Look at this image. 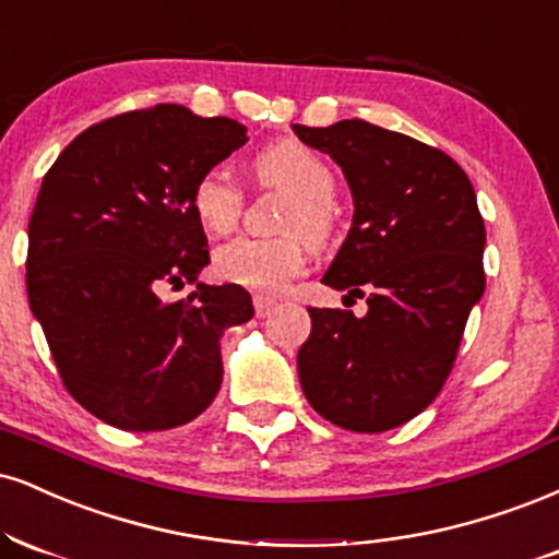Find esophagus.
<instances>
[{
	"label": "esophagus",
	"mask_w": 559,
	"mask_h": 559,
	"mask_svg": "<svg viewBox=\"0 0 559 559\" xmlns=\"http://www.w3.org/2000/svg\"><path fill=\"white\" fill-rule=\"evenodd\" d=\"M252 305H254V314H258V318H267V314L273 312L275 299H271V297H262V294H258V297L252 299Z\"/></svg>",
	"instance_id": "obj_1"
}]
</instances>
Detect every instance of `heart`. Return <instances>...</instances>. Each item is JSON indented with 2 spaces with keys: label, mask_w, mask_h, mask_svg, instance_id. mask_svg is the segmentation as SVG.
Wrapping results in <instances>:
<instances>
[{
  "label": "heart",
  "mask_w": 559,
  "mask_h": 559,
  "mask_svg": "<svg viewBox=\"0 0 559 559\" xmlns=\"http://www.w3.org/2000/svg\"><path fill=\"white\" fill-rule=\"evenodd\" d=\"M254 177L260 185L278 187L292 194L281 215L286 237L254 239L239 237L218 247L213 267L221 278L258 294H278L288 281L305 271V241L322 245L333 226L335 177L325 158L312 147L284 140L254 158ZM245 194L224 169H211L194 181L192 211L207 231L228 234L237 226Z\"/></svg>",
  "instance_id": "heart-1"
}]
</instances>
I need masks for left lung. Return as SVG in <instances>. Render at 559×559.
<instances>
[{
	"instance_id": "1",
	"label": "left lung",
	"mask_w": 559,
	"mask_h": 559,
	"mask_svg": "<svg viewBox=\"0 0 559 559\" xmlns=\"http://www.w3.org/2000/svg\"><path fill=\"white\" fill-rule=\"evenodd\" d=\"M341 166L354 218L322 284L367 297V314L309 307L299 382L322 419L385 432L421 414L484 294L487 231L466 171L437 147L361 119L292 124Z\"/></svg>"
}]
</instances>
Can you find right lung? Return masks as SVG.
Instances as JSON below:
<instances>
[{
    "label": "right lung",
    "mask_w": 559,
    "mask_h": 559,
    "mask_svg": "<svg viewBox=\"0 0 559 559\" xmlns=\"http://www.w3.org/2000/svg\"><path fill=\"white\" fill-rule=\"evenodd\" d=\"M237 119L177 104L87 127L46 171L28 224V301L64 388L127 432L203 414L224 380L221 335L254 314L237 284L166 306L211 262L194 181L247 143Z\"/></svg>",
    "instance_id": "obj_1"
}]
</instances>
